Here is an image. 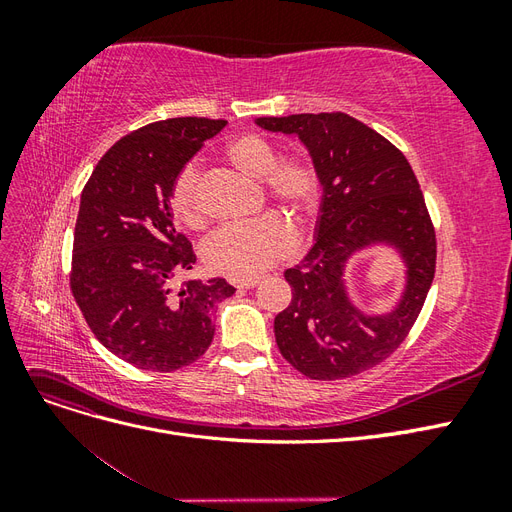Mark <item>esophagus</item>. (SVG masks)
I'll list each match as a JSON object with an SVG mask.
<instances>
[{
	"instance_id": "obj_1",
	"label": "esophagus",
	"mask_w": 512,
	"mask_h": 512,
	"mask_svg": "<svg viewBox=\"0 0 512 512\" xmlns=\"http://www.w3.org/2000/svg\"><path fill=\"white\" fill-rule=\"evenodd\" d=\"M258 282H260L258 277H252V280H237L235 286H237L239 290H247V288H254Z\"/></svg>"
}]
</instances>
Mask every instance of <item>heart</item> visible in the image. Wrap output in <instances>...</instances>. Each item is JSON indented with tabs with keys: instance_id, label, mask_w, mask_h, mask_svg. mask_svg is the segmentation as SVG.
I'll return each mask as SVG.
<instances>
[{
	"instance_id": "obj_1",
	"label": "heart",
	"mask_w": 512,
	"mask_h": 512,
	"mask_svg": "<svg viewBox=\"0 0 512 512\" xmlns=\"http://www.w3.org/2000/svg\"><path fill=\"white\" fill-rule=\"evenodd\" d=\"M224 158L245 177L262 181L267 196L280 205L297 222H305L320 205V170L305 153H292L280 158L275 143L260 134H239L224 147ZM170 207L175 218L190 226H205V211L198 196V166L188 164L177 175L170 188ZM294 230L280 218L269 213L262 218L228 226L213 235L205 245V265L218 275L232 280H252L286 258L294 250Z\"/></svg>"
}]
</instances>
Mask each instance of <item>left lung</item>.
<instances>
[{
  "instance_id": "obj_1",
  "label": "left lung",
  "mask_w": 512,
  "mask_h": 512,
  "mask_svg": "<svg viewBox=\"0 0 512 512\" xmlns=\"http://www.w3.org/2000/svg\"><path fill=\"white\" fill-rule=\"evenodd\" d=\"M269 132L297 134L320 170L316 243L284 277L290 305L275 316L284 359L312 380H342L380 365L421 314L436 273V230L410 162L393 143L346 113L258 117ZM384 242L407 262V288L389 315L369 317L347 297L354 251Z\"/></svg>"
}]
</instances>
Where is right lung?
Here are the masks:
<instances>
[{
	"label": "right lung",
	"mask_w": 512,
	"mask_h": 512,
	"mask_svg": "<svg viewBox=\"0 0 512 512\" xmlns=\"http://www.w3.org/2000/svg\"><path fill=\"white\" fill-rule=\"evenodd\" d=\"M224 119L153 121L108 149L81 194L70 288L98 342L138 369L175 371L213 342V309L232 297L222 277L173 280L196 262L177 232L170 188Z\"/></svg>",
	"instance_id": "add662e5"
}]
</instances>
